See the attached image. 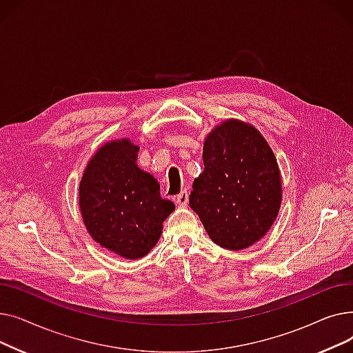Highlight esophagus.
Instances as JSON below:
<instances>
[{
  "label": "esophagus",
  "instance_id": "esophagus-1",
  "mask_svg": "<svg viewBox=\"0 0 353 353\" xmlns=\"http://www.w3.org/2000/svg\"><path fill=\"white\" fill-rule=\"evenodd\" d=\"M188 201H189V193H188L186 189L181 190V192L176 196V203H177V205H180V206H186Z\"/></svg>",
  "mask_w": 353,
  "mask_h": 353
}]
</instances>
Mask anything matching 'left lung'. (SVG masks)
Masks as SVG:
<instances>
[{
	"mask_svg": "<svg viewBox=\"0 0 353 353\" xmlns=\"http://www.w3.org/2000/svg\"><path fill=\"white\" fill-rule=\"evenodd\" d=\"M205 170L189 201L213 242L242 250L261 240L279 213L281 173L269 144L250 124L228 120L203 145Z\"/></svg>",
	"mask_w": 353,
	"mask_h": 353,
	"instance_id": "left-lung-1",
	"label": "left lung"
}]
</instances>
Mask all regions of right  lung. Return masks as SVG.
<instances>
[{
    "mask_svg": "<svg viewBox=\"0 0 353 353\" xmlns=\"http://www.w3.org/2000/svg\"><path fill=\"white\" fill-rule=\"evenodd\" d=\"M139 147L123 139L104 144L80 183V210L88 233L124 259L144 257L173 210L157 180L136 164Z\"/></svg>",
    "mask_w": 353,
    "mask_h": 353,
    "instance_id": "obj_1",
    "label": "right lung"
}]
</instances>
